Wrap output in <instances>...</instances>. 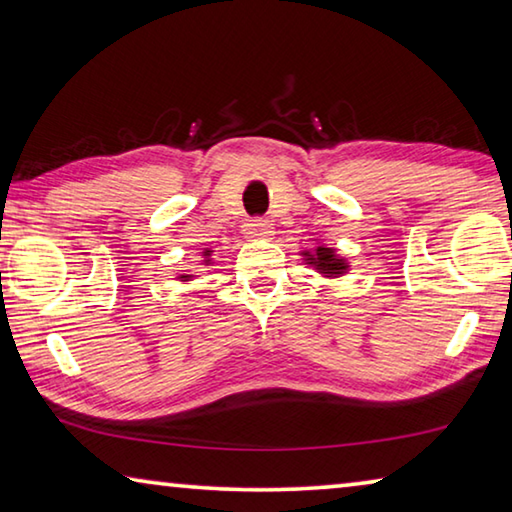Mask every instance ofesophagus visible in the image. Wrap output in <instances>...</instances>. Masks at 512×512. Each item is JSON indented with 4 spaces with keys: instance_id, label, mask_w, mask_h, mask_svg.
Returning a JSON list of instances; mask_svg holds the SVG:
<instances>
[{
    "instance_id": "esophagus-1",
    "label": "esophagus",
    "mask_w": 512,
    "mask_h": 512,
    "mask_svg": "<svg viewBox=\"0 0 512 512\" xmlns=\"http://www.w3.org/2000/svg\"><path fill=\"white\" fill-rule=\"evenodd\" d=\"M244 230L250 239H271L273 237V223L266 219L248 221Z\"/></svg>"
}]
</instances>
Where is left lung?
I'll return each mask as SVG.
<instances>
[{"label": "left lung", "mask_w": 512, "mask_h": 512, "mask_svg": "<svg viewBox=\"0 0 512 512\" xmlns=\"http://www.w3.org/2000/svg\"><path fill=\"white\" fill-rule=\"evenodd\" d=\"M300 257L302 262L314 268V271L320 277H325V280H339V277H345L350 273L348 257L339 255V250L323 244V241H316L311 248H302Z\"/></svg>", "instance_id": "obj_1"}]
</instances>
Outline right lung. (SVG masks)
<instances>
[{
    "instance_id": "right-lung-1",
    "label": "right lung",
    "mask_w": 512,
    "mask_h": 512,
    "mask_svg": "<svg viewBox=\"0 0 512 512\" xmlns=\"http://www.w3.org/2000/svg\"><path fill=\"white\" fill-rule=\"evenodd\" d=\"M203 266H214V250L212 248H203ZM176 280L180 282V284H189L192 280H196V271H183V273H178L176 275Z\"/></svg>"
}]
</instances>
